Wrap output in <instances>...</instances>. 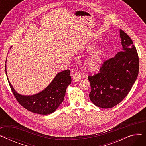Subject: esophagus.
I'll list each match as a JSON object with an SVG mask.
<instances>
[{"mask_svg": "<svg viewBox=\"0 0 146 146\" xmlns=\"http://www.w3.org/2000/svg\"><path fill=\"white\" fill-rule=\"evenodd\" d=\"M81 80V75L78 73H74L73 74V81L76 82H78V81H80Z\"/></svg>", "mask_w": 146, "mask_h": 146, "instance_id": "34e87169", "label": "esophagus"}]
</instances>
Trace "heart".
<instances>
[{"instance_id": "1", "label": "heart", "mask_w": 146, "mask_h": 146, "mask_svg": "<svg viewBox=\"0 0 146 146\" xmlns=\"http://www.w3.org/2000/svg\"><path fill=\"white\" fill-rule=\"evenodd\" d=\"M94 45H89L88 49H92ZM104 57V52L101 48H96L90 53L85 62V66L88 71L93 72L97 70L100 67Z\"/></svg>"}]
</instances>
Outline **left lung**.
I'll return each instance as SVG.
<instances>
[{
  "instance_id": "obj_1",
  "label": "left lung",
  "mask_w": 146,
  "mask_h": 146,
  "mask_svg": "<svg viewBox=\"0 0 146 146\" xmlns=\"http://www.w3.org/2000/svg\"><path fill=\"white\" fill-rule=\"evenodd\" d=\"M119 34L122 50L105 61L100 73L88 77L90 101L102 108H112L123 100L139 74V60L135 47L123 31L120 29Z\"/></svg>"
}]
</instances>
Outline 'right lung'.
I'll return each instance as SVG.
<instances>
[{
    "instance_id": "right-lung-1",
    "label": "right lung",
    "mask_w": 146,
    "mask_h": 146,
    "mask_svg": "<svg viewBox=\"0 0 146 146\" xmlns=\"http://www.w3.org/2000/svg\"><path fill=\"white\" fill-rule=\"evenodd\" d=\"M5 72L11 90L18 102L27 110L41 115L50 114L57 110L64 100L67 86L72 83L70 70H66L58 73L49 85L40 92L24 95L18 93L11 85L7 78L6 64Z\"/></svg>"
}]
</instances>
